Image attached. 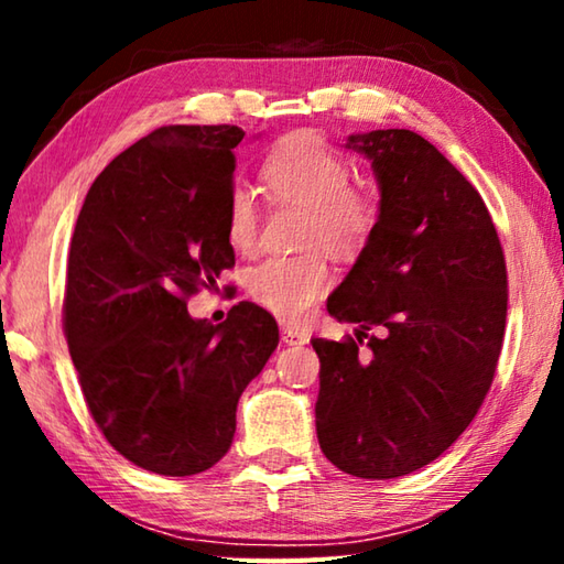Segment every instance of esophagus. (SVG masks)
Returning <instances> with one entry per match:
<instances>
[{
	"label": "esophagus",
	"instance_id": "1",
	"mask_svg": "<svg viewBox=\"0 0 564 564\" xmlns=\"http://www.w3.org/2000/svg\"><path fill=\"white\" fill-rule=\"evenodd\" d=\"M281 338L285 346H305V343L311 340V336L301 328H293V326H281Z\"/></svg>",
	"mask_w": 564,
	"mask_h": 564
}]
</instances>
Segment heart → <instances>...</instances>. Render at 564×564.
<instances>
[{
	"mask_svg": "<svg viewBox=\"0 0 564 564\" xmlns=\"http://www.w3.org/2000/svg\"><path fill=\"white\" fill-rule=\"evenodd\" d=\"M263 181L285 204L305 208L303 243L333 253H356L378 224V202L368 188L350 184L340 151L313 133L283 139L263 161ZM226 236L238 253L259 243V212L251 191L236 186L228 198ZM248 293L283 321H303L328 291L330 269L321 253L273 256L248 271Z\"/></svg>",
	"mask_w": 564,
	"mask_h": 564,
	"instance_id": "b5f03b06",
	"label": "heart"
}]
</instances>
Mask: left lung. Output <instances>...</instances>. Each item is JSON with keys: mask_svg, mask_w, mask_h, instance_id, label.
I'll return each mask as SVG.
<instances>
[{"mask_svg": "<svg viewBox=\"0 0 564 564\" xmlns=\"http://www.w3.org/2000/svg\"><path fill=\"white\" fill-rule=\"evenodd\" d=\"M370 159L380 214L328 313L356 338H313L316 431L338 470L388 480L441 457L480 410L498 368L508 269L488 206L408 129L348 137ZM380 327L383 337H368ZM369 338L366 354L361 338Z\"/></svg>", "mask_w": 564, "mask_h": 564, "instance_id": "left-lung-1", "label": "left lung"}]
</instances>
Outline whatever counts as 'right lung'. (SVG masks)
I'll return each instance as SVG.
<instances>
[{
  "label": "right lung",
  "mask_w": 564,
  "mask_h": 564,
  "mask_svg": "<svg viewBox=\"0 0 564 564\" xmlns=\"http://www.w3.org/2000/svg\"><path fill=\"white\" fill-rule=\"evenodd\" d=\"M243 129L161 127L94 181L66 263L64 336L89 413L149 473H204L228 453L236 405L279 346L241 301L218 326L186 301L234 269L226 236Z\"/></svg>",
  "instance_id": "add662e5"
}]
</instances>
